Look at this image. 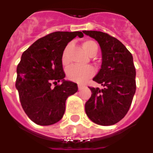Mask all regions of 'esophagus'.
I'll use <instances>...</instances> for the list:
<instances>
[{"mask_svg":"<svg viewBox=\"0 0 153 153\" xmlns=\"http://www.w3.org/2000/svg\"><path fill=\"white\" fill-rule=\"evenodd\" d=\"M82 85H80V84H79V85H78V87H79V90H81L82 88Z\"/></svg>","mask_w":153,"mask_h":153,"instance_id":"obj_1","label":"esophagus"}]
</instances>
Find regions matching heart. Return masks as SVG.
Masks as SVG:
<instances>
[{"label": "heart", "instance_id": "b5f03b06", "mask_svg": "<svg viewBox=\"0 0 153 153\" xmlns=\"http://www.w3.org/2000/svg\"><path fill=\"white\" fill-rule=\"evenodd\" d=\"M82 47L86 53L91 56H94L98 52V44L96 42L91 39H86L82 43ZM71 48V44H68L63 50L62 55V62L64 66L70 64L69 51ZM94 70L91 66H86L84 67L72 66L69 67L67 71V76L71 81L75 82L78 83H85L88 79L94 76Z\"/></svg>", "mask_w": 153, "mask_h": 153}]
</instances>
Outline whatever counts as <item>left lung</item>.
<instances>
[{
    "label": "left lung",
    "instance_id": "8db88e82",
    "mask_svg": "<svg viewBox=\"0 0 153 153\" xmlns=\"http://www.w3.org/2000/svg\"><path fill=\"white\" fill-rule=\"evenodd\" d=\"M98 42L102 67L93 80L103 88L90 87L91 97L85 104L86 115L100 126H112L128 113L136 92V70L133 55L121 41L98 31H83Z\"/></svg>",
    "mask_w": 153,
    "mask_h": 153
}]
</instances>
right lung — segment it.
Listing matches in <instances>:
<instances>
[{"mask_svg": "<svg viewBox=\"0 0 153 153\" xmlns=\"http://www.w3.org/2000/svg\"><path fill=\"white\" fill-rule=\"evenodd\" d=\"M82 32H55L42 37L22 54L16 68V87L27 117L37 125L50 126L61 120L66 100L78 91L65 81L62 55L67 44ZM62 81L61 84H57ZM55 84L53 88L52 84Z\"/></svg>", "mask_w": 153, "mask_h": 153, "instance_id": "obj_1", "label": "right lung"}]
</instances>
